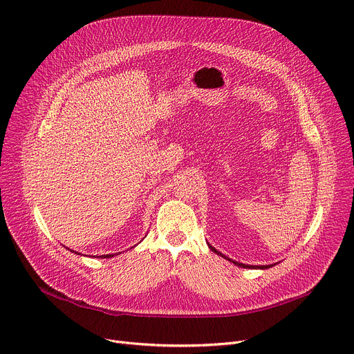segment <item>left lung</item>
Returning a JSON list of instances; mask_svg holds the SVG:
<instances>
[{"label":"left lung","instance_id":"1","mask_svg":"<svg viewBox=\"0 0 354 354\" xmlns=\"http://www.w3.org/2000/svg\"><path fill=\"white\" fill-rule=\"evenodd\" d=\"M208 244V247H209V250L212 251V252H215L216 255H219V257H222V258H225V259H228L230 263H232L234 266H236V267H241V268H250V270H267V268H271V267H274L275 264H278V263H274V264H268V266H250V264H243V263H238V261H234V259H231L230 257H227V255H224L222 252H219L216 248H214L209 243H207Z\"/></svg>","mask_w":354,"mask_h":354}]
</instances>
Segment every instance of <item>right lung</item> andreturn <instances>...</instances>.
Returning a JSON list of instances; mask_svg holds the SVG:
<instances>
[{"label": "right lung", "mask_w": 354, "mask_h": 354, "mask_svg": "<svg viewBox=\"0 0 354 354\" xmlns=\"http://www.w3.org/2000/svg\"><path fill=\"white\" fill-rule=\"evenodd\" d=\"M68 250V248H67ZM71 251V250H70ZM71 252H74V251H71ZM120 254V252H119ZM118 252L116 254H106V255H99V258H111V257H115V255H119Z\"/></svg>", "instance_id": "right-lung-1"}]
</instances>
